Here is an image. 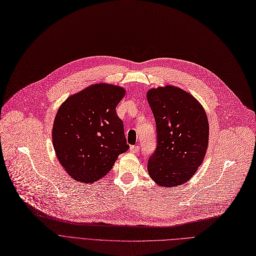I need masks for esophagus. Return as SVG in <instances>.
Returning <instances> with one entry per match:
<instances>
[{"instance_id": "1", "label": "esophagus", "mask_w": 256, "mask_h": 256, "mask_svg": "<svg viewBox=\"0 0 256 256\" xmlns=\"http://www.w3.org/2000/svg\"><path fill=\"white\" fill-rule=\"evenodd\" d=\"M140 151V146L134 144V146H131L130 147V152L131 153H138Z\"/></svg>"}]
</instances>
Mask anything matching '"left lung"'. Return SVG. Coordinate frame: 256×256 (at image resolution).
I'll use <instances>...</instances> for the list:
<instances>
[{
  "label": "left lung",
  "mask_w": 256,
  "mask_h": 256,
  "mask_svg": "<svg viewBox=\"0 0 256 256\" xmlns=\"http://www.w3.org/2000/svg\"><path fill=\"white\" fill-rule=\"evenodd\" d=\"M147 100L157 132L156 149L148 162L149 175L160 186L186 184L208 150V116L192 94L172 85L150 90Z\"/></svg>",
  "instance_id": "1"
}]
</instances>
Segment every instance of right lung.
Here are the masks:
<instances>
[{"label": "right lung", "instance_id": "1", "mask_svg": "<svg viewBox=\"0 0 256 256\" xmlns=\"http://www.w3.org/2000/svg\"><path fill=\"white\" fill-rule=\"evenodd\" d=\"M125 90L99 83L72 94L56 114L52 138L59 162L79 182L104 177L129 146L116 107Z\"/></svg>", "mask_w": 256, "mask_h": 256}]
</instances>
